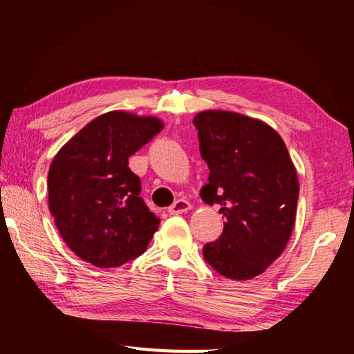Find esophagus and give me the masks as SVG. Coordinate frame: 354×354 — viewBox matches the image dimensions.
Masks as SVG:
<instances>
[{
    "mask_svg": "<svg viewBox=\"0 0 354 354\" xmlns=\"http://www.w3.org/2000/svg\"><path fill=\"white\" fill-rule=\"evenodd\" d=\"M190 207H192V206H190V203H189L187 200L179 198V200H176V201L173 203V205L169 207V214H170V215H178V214L187 212Z\"/></svg>",
    "mask_w": 354,
    "mask_h": 354,
    "instance_id": "1",
    "label": "esophagus"
}]
</instances>
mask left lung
I'll list each match as a JSON object with an SVG mask.
<instances>
[{
	"instance_id": "1",
	"label": "left lung",
	"mask_w": 354,
	"mask_h": 354,
	"mask_svg": "<svg viewBox=\"0 0 354 354\" xmlns=\"http://www.w3.org/2000/svg\"><path fill=\"white\" fill-rule=\"evenodd\" d=\"M200 153L209 167L206 205H218L223 232L203 247L221 277L251 279L286 248L295 223L298 179L279 134L261 120L205 111L194 118Z\"/></svg>"
}]
</instances>
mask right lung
Listing matches in <instances>:
<instances>
[{
    "mask_svg": "<svg viewBox=\"0 0 354 354\" xmlns=\"http://www.w3.org/2000/svg\"><path fill=\"white\" fill-rule=\"evenodd\" d=\"M162 128L156 117L112 111L86 124L53 159L48 206L81 259L109 268L147 250L160 220L140 198V179L128 159Z\"/></svg>",
    "mask_w": 354,
    "mask_h": 354,
    "instance_id": "add662e5",
    "label": "right lung"
}]
</instances>
